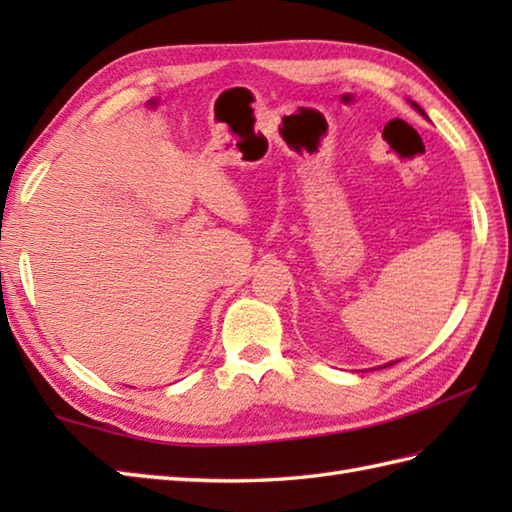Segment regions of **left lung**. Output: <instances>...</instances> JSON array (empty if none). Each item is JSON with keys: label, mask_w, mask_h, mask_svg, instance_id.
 I'll return each mask as SVG.
<instances>
[{"label": "left lung", "mask_w": 512, "mask_h": 512, "mask_svg": "<svg viewBox=\"0 0 512 512\" xmlns=\"http://www.w3.org/2000/svg\"><path fill=\"white\" fill-rule=\"evenodd\" d=\"M413 107H416V110H418V112H420V114H424V112H422V110H420V107H418V105H416V103H413Z\"/></svg>", "instance_id": "left-lung-1"}]
</instances>
